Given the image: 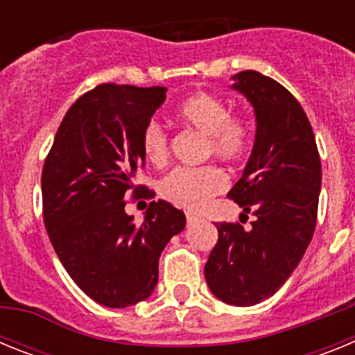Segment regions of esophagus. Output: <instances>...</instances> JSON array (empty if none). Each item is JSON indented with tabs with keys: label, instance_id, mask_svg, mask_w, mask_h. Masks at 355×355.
Returning <instances> with one entry per match:
<instances>
[{
	"label": "esophagus",
	"instance_id": "1",
	"mask_svg": "<svg viewBox=\"0 0 355 355\" xmlns=\"http://www.w3.org/2000/svg\"><path fill=\"white\" fill-rule=\"evenodd\" d=\"M193 220H197V216L193 215V213H187V222H188V224H192Z\"/></svg>",
	"mask_w": 355,
	"mask_h": 355
}]
</instances>
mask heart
<instances>
[{
  "instance_id": "b5f03b06",
  "label": "heart",
  "mask_w": 355,
  "mask_h": 355,
  "mask_svg": "<svg viewBox=\"0 0 355 355\" xmlns=\"http://www.w3.org/2000/svg\"><path fill=\"white\" fill-rule=\"evenodd\" d=\"M175 115L188 128L206 135L208 155L222 162H240L250 149V121L241 112H229L227 103L206 92L188 96L175 108ZM142 149L146 158L162 165L168 158V135L156 121L147 122L142 131ZM227 187L224 171L215 165L178 167L159 183V193L181 208L199 211Z\"/></svg>"
}]
</instances>
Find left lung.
I'll return each instance as SVG.
<instances>
[{"label":"left lung","instance_id":"obj_1","mask_svg":"<svg viewBox=\"0 0 355 355\" xmlns=\"http://www.w3.org/2000/svg\"><path fill=\"white\" fill-rule=\"evenodd\" d=\"M233 80L254 106L258 130L243 175L227 197L254 220L249 227L243 218L216 224L205 277L222 302L254 306L286 283L311 241L322 163L309 119L290 90L258 71Z\"/></svg>","mask_w":355,"mask_h":355}]
</instances>
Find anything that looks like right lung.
<instances>
[{"label":"right lung","mask_w":355,"mask_h":355,"mask_svg":"<svg viewBox=\"0 0 355 355\" xmlns=\"http://www.w3.org/2000/svg\"><path fill=\"white\" fill-rule=\"evenodd\" d=\"M165 87L101 83L67 110L42 168V216L56 256L90 299L126 307L147 299L158 283L162 250L187 216L150 200L142 224L124 199H153L135 184L144 167L142 131L165 99Z\"/></svg>","instance_id":"obj_1"}]
</instances>
